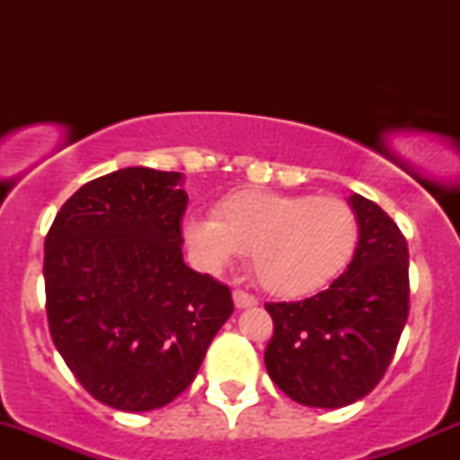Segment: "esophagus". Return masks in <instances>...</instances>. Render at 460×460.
Listing matches in <instances>:
<instances>
[{"label":"esophagus","mask_w":460,"mask_h":460,"mask_svg":"<svg viewBox=\"0 0 460 460\" xmlns=\"http://www.w3.org/2000/svg\"><path fill=\"white\" fill-rule=\"evenodd\" d=\"M234 303H235V307H238V309H247V307H253V305H258V298H256V296L247 294V291L235 289L234 291Z\"/></svg>","instance_id":"esophagus-1"}]
</instances>
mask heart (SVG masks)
I'll list each match as a JSON object with an SVG mask.
<instances>
[{
	"label": "heart",
	"instance_id": "obj_1",
	"mask_svg": "<svg viewBox=\"0 0 460 460\" xmlns=\"http://www.w3.org/2000/svg\"><path fill=\"white\" fill-rule=\"evenodd\" d=\"M189 247L208 269L252 256L258 282L282 298L323 289L354 258L358 217L341 198L305 193L238 191L225 198L213 217H189Z\"/></svg>",
	"mask_w": 460,
	"mask_h": 460
}]
</instances>
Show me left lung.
I'll return each instance as SVG.
<instances>
[{
  "instance_id": "left-lung-1",
  "label": "left lung",
  "mask_w": 460,
  "mask_h": 460,
  "mask_svg": "<svg viewBox=\"0 0 460 460\" xmlns=\"http://www.w3.org/2000/svg\"><path fill=\"white\" fill-rule=\"evenodd\" d=\"M360 235L329 289L300 303H267L273 336L264 365L307 407L351 405L380 383L410 314V252L396 222L367 198H349Z\"/></svg>"
}]
</instances>
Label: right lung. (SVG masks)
<instances>
[{
    "mask_svg": "<svg viewBox=\"0 0 460 460\" xmlns=\"http://www.w3.org/2000/svg\"><path fill=\"white\" fill-rule=\"evenodd\" d=\"M180 182L146 166L102 175L64 202L46 235L50 338L82 387L119 411L180 396L234 314L229 287L184 264Z\"/></svg>",
    "mask_w": 460,
    "mask_h": 460,
    "instance_id": "1",
    "label": "right lung"
}]
</instances>
